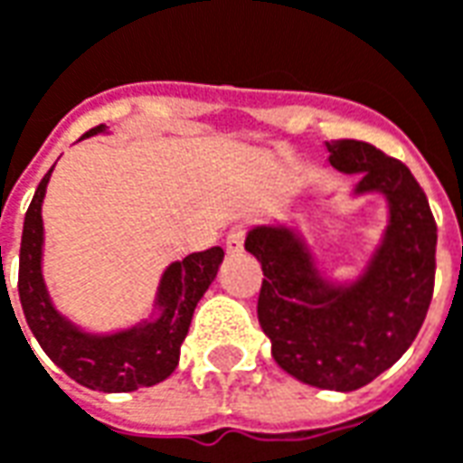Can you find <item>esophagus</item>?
Segmentation results:
<instances>
[{
  "label": "esophagus",
  "mask_w": 463,
  "mask_h": 463,
  "mask_svg": "<svg viewBox=\"0 0 463 463\" xmlns=\"http://www.w3.org/2000/svg\"><path fill=\"white\" fill-rule=\"evenodd\" d=\"M242 241H245V231H242V228H232V231L228 232V238H225V250L231 252V255L241 252Z\"/></svg>",
  "instance_id": "34e87169"
}]
</instances>
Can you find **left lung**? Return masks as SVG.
Returning <instances> with one entry per match:
<instances>
[{
    "label": "left lung",
    "instance_id": "obj_1",
    "mask_svg": "<svg viewBox=\"0 0 463 463\" xmlns=\"http://www.w3.org/2000/svg\"><path fill=\"white\" fill-rule=\"evenodd\" d=\"M335 171L357 175L352 195H382L387 228L352 280L322 270L298 225H252L245 250L262 265L258 320L272 357L305 384L354 392L414 342L427 317L437 270V222L404 163L372 143L327 141Z\"/></svg>",
    "mask_w": 463,
    "mask_h": 463
}]
</instances>
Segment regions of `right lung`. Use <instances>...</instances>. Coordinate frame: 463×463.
I'll return each instance as SVG.
<instances>
[{"label":"right lung","mask_w":463,"mask_h":463,"mask_svg":"<svg viewBox=\"0 0 463 463\" xmlns=\"http://www.w3.org/2000/svg\"><path fill=\"white\" fill-rule=\"evenodd\" d=\"M106 131V126H96L84 138ZM52 171L42 178L24 215L19 250V300L26 325L46 352V357L84 387L96 392H133L138 387H153L171 377L173 369L178 367L181 345L191 327L193 310L215 280L225 252L222 248H211L171 262L163 270L153 312L146 320L136 322L126 330L86 332L56 310L42 272V203Z\"/></svg>","instance_id":"right-lung-1"}]
</instances>
